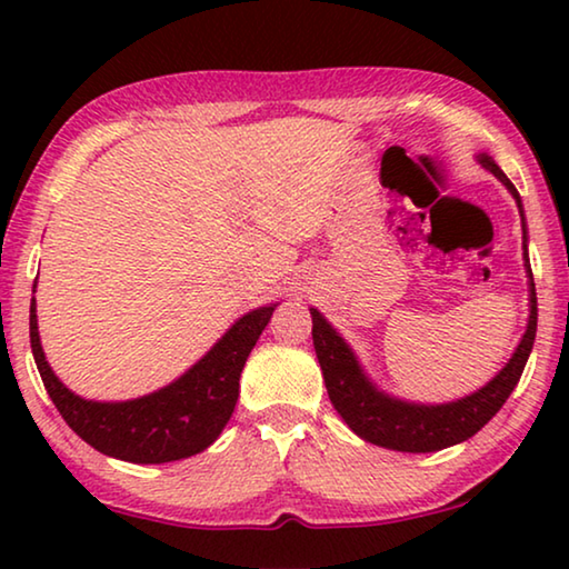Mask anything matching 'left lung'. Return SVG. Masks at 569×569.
Returning <instances> with one entry per match:
<instances>
[{
	"label": "left lung",
	"instance_id": "1",
	"mask_svg": "<svg viewBox=\"0 0 569 569\" xmlns=\"http://www.w3.org/2000/svg\"><path fill=\"white\" fill-rule=\"evenodd\" d=\"M477 162L487 172L502 182L515 198L519 220H522V261L527 273V293H529V316L522 339H519L515 353L499 369L485 387L467 393L461 399L441 401V403H423L409 401L393 393L383 391L369 373H366L359 356L351 349V343L333 329L331 321L319 311L308 308L313 319V349L319 356L326 389L333 409L341 413V419L349 423L356 437H361L369 445H377L393 451H411V455H427V451H439L447 447L461 445L469 437H475L485 423L502 409V403L515 391L519 377H522L525 363L532 353L535 333H537V293L535 278L529 268L527 253V218L517 188L512 186L502 168L497 166L492 156L477 152Z\"/></svg>",
	"mask_w": 569,
	"mask_h": 569
}]
</instances>
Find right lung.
I'll return each mask as SVG.
<instances>
[{
	"mask_svg": "<svg viewBox=\"0 0 569 569\" xmlns=\"http://www.w3.org/2000/svg\"><path fill=\"white\" fill-rule=\"evenodd\" d=\"M276 306L278 301L240 316L210 351L168 387L124 401L84 399L64 387L42 351L34 298L30 306V341L44 389L77 437L114 459L166 465L200 455L226 429L238 401L240 371Z\"/></svg>",
	"mask_w": 569,
	"mask_h": 569,
	"instance_id": "add662e5",
	"label": "right lung"
}]
</instances>
